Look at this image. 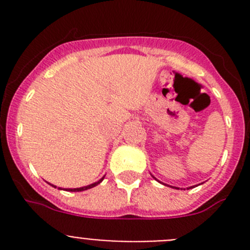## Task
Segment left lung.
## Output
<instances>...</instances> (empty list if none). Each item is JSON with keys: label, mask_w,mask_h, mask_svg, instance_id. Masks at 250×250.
<instances>
[{"label": "left lung", "mask_w": 250, "mask_h": 250, "mask_svg": "<svg viewBox=\"0 0 250 250\" xmlns=\"http://www.w3.org/2000/svg\"><path fill=\"white\" fill-rule=\"evenodd\" d=\"M152 178H154V176H152ZM175 189H179V188H175Z\"/></svg>", "instance_id": "obj_1"}]
</instances>
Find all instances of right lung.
<instances>
[{
    "label": "right lung",
    "instance_id": "right-lung-1",
    "mask_svg": "<svg viewBox=\"0 0 250 250\" xmlns=\"http://www.w3.org/2000/svg\"><path fill=\"white\" fill-rule=\"evenodd\" d=\"M104 178H105V176H104ZM104 178H101L100 180H99V182H96V183H92V184H90V185H86V187H81V188H75V189H65L66 191H83V190H87V189H91V188H94V187H96V185H99L100 184L101 182H103L104 180ZM52 185V184H51ZM52 187L54 188H56L55 187V185H52ZM59 189H61V188H59Z\"/></svg>",
    "mask_w": 250,
    "mask_h": 250
}]
</instances>
